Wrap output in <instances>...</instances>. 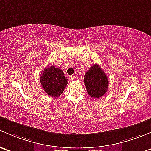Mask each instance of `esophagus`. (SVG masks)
Masks as SVG:
<instances>
[{"instance_id": "34e87169", "label": "esophagus", "mask_w": 151, "mask_h": 151, "mask_svg": "<svg viewBox=\"0 0 151 151\" xmlns=\"http://www.w3.org/2000/svg\"><path fill=\"white\" fill-rule=\"evenodd\" d=\"M70 79L72 81H75V80H76V79H77V77H76V76H70Z\"/></svg>"}]
</instances>
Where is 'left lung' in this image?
Segmentation results:
<instances>
[{"label": "left lung", "mask_w": 151, "mask_h": 151, "mask_svg": "<svg viewBox=\"0 0 151 151\" xmlns=\"http://www.w3.org/2000/svg\"><path fill=\"white\" fill-rule=\"evenodd\" d=\"M84 83L87 92L93 98H99L108 91V77L97 64L93 65L86 73Z\"/></svg>", "instance_id": "left-lung-1"}]
</instances>
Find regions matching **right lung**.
<instances>
[{
    "mask_svg": "<svg viewBox=\"0 0 151 151\" xmlns=\"http://www.w3.org/2000/svg\"><path fill=\"white\" fill-rule=\"evenodd\" d=\"M40 82L48 95L57 97L63 94L68 81L62 70L51 65L43 70L40 76Z\"/></svg>",
    "mask_w": 151,
    "mask_h": 151,
    "instance_id": "1",
    "label": "right lung"
}]
</instances>
